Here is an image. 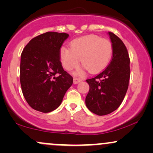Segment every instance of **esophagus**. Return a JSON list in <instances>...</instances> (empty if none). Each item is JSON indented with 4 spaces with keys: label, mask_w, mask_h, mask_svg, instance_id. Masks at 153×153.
<instances>
[{
    "label": "esophagus",
    "mask_w": 153,
    "mask_h": 153,
    "mask_svg": "<svg viewBox=\"0 0 153 153\" xmlns=\"http://www.w3.org/2000/svg\"><path fill=\"white\" fill-rule=\"evenodd\" d=\"M81 79L80 78H73V83L74 84H77L78 83V82H80V81H81Z\"/></svg>",
    "instance_id": "obj_1"
}]
</instances>
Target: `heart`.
Segmentation results:
<instances>
[{"label":"heart","instance_id":"1","mask_svg":"<svg viewBox=\"0 0 153 153\" xmlns=\"http://www.w3.org/2000/svg\"><path fill=\"white\" fill-rule=\"evenodd\" d=\"M70 48L62 47L59 50V59L63 67L71 71L78 65L80 58L83 68L92 73L103 71L109 63L113 52L110 41L96 35L74 39L70 43Z\"/></svg>","mask_w":153,"mask_h":153}]
</instances>
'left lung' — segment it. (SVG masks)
Listing matches in <instances>:
<instances>
[{"label":"left lung","instance_id":"8db88e82","mask_svg":"<svg viewBox=\"0 0 153 153\" xmlns=\"http://www.w3.org/2000/svg\"><path fill=\"white\" fill-rule=\"evenodd\" d=\"M113 53L110 64L100 74L88 79V94L85 105L93 113L106 115L117 110L124 100L130 78V59L127 47L112 32H108Z\"/></svg>","mask_w":153,"mask_h":153}]
</instances>
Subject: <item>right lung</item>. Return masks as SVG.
I'll use <instances>...</instances> for the list:
<instances>
[{"mask_svg":"<svg viewBox=\"0 0 153 153\" xmlns=\"http://www.w3.org/2000/svg\"><path fill=\"white\" fill-rule=\"evenodd\" d=\"M68 36L66 33H44L33 38L23 50L22 90L26 101L35 110L43 113L55 110L73 84V77L64 71L59 54Z\"/></svg>","mask_w":153,"mask_h":153,"instance_id":"add662e5","label":"right lung"}]
</instances>
